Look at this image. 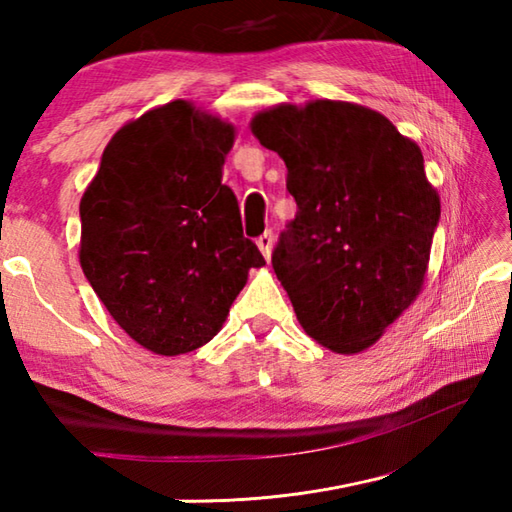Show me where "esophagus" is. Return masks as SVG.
<instances>
[{
	"label": "esophagus",
	"instance_id": "34e87169",
	"mask_svg": "<svg viewBox=\"0 0 512 512\" xmlns=\"http://www.w3.org/2000/svg\"><path fill=\"white\" fill-rule=\"evenodd\" d=\"M257 246H259V250H262V255L268 259L271 257V248H273V232L271 230H266L264 235H259L257 237Z\"/></svg>",
	"mask_w": 512,
	"mask_h": 512
}]
</instances>
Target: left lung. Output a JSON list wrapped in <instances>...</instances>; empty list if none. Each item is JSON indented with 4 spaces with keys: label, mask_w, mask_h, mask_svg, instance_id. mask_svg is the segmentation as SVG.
Masks as SVG:
<instances>
[{
    "label": "left lung",
    "mask_w": 512,
    "mask_h": 512,
    "mask_svg": "<svg viewBox=\"0 0 512 512\" xmlns=\"http://www.w3.org/2000/svg\"><path fill=\"white\" fill-rule=\"evenodd\" d=\"M250 128L287 164L298 205L271 262L302 329L334 352L366 350L427 273L440 198L420 146L345 101L277 106Z\"/></svg>",
    "instance_id": "8db88e82"
}]
</instances>
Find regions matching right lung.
Returning <instances> with one entry per match:
<instances>
[{
	"mask_svg": "<svg viewBox=\"0 0 512 512\" xmlns=\"http://www.w3.org/2000/svg\"><path fill=\"white\" fill-rule=\"evenodd\" d=\"M235 128L171 101L119 128L81 198V266L119 327L164 357L201 348L264 266L221 183Z\"/></svg>",
	"mask_w": 512,
	"mask_h": 512,
	"instance_id": "obj_1",
	"label": "right lung"
}]
</instances>
